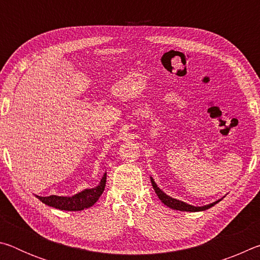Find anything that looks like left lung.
I'll return each instance as SVG.
<instances>
[{"label": "left lung", "instance_id": "1", "mask_svg": "<svg viewBox=\"0 0 260 260\" xmlns=\"http://www.w3.org/2000/svg\"><path fill=\"white\" fill-rule=\"evenodd\" d=\"M150 181H151V184L153 189H155V192L157 193V196L159 197V200L164 203L166 206H169V208L173 209V210H179V211H187V212H199V211H205L208 210L210 208H212V206L214 204L219 203L220 201L221 200H218L213 202V203L211 204H208V205H203V206H193V205H190V204H187L184 203V202L182 201H179L177 199H173V197H171L169 195H166V193L161 190V189L157 186L155 180H153L151 177H150Z\"/></svg>", "mask_w": 260, "mask_h": 260}]
</instances>
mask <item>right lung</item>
<instances>
[{
  "instance_id": "obj_1",
  "label": "right lung",
  "mask_w": 260,
  "mask_h": 260,
  "mask_svg": "<svg viewBox=\"0 0 260 260\" xmlns=\"http://www.w3.org/2000/svg\"><path fill=\"white\" fill-rule=\"evenodd\" d=\"M105 182H107V172L103 174L102 179L99 183V186L94 188H87L85 190L76 193L73 196H38L42 203L48 206L63 210V211H82L85 209L93 206L96 202L99 201L100 196L102 195L105 188Z\"/></svg>"
}]
</instances>
